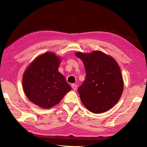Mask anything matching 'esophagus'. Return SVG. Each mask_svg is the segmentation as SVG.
Wrapping results in <instances>:
<instances>
[{
	"label": "esophagus",
	"instance_id": "esophagus-1",
	"mask_svg": "<svg viewBox=\"0 0 147 147\" xmlns=\"http://www.w3.org/2000/svg\"><path fill=\"white\" fill-rule=\"evenodd\" d=\"M71 87H72V88H73L74 90H76V89H77V86L76 84H72Z\"/></svg>",
	"mask_w": 147,
	"mask_h": 147
}]
</instances>
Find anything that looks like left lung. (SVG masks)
<instances>
[{
    "label": "left lung",
    "mask_w": 147,
    "mask_h": 147,
    "mask_svg": "<svg viewBox=\"0 0 147 147\" xmlns=\"http://www.w3.org/2000/svg\"><path fill=\"white\" fill-rule=\"evenodd\" d=\"M84 65L86 77L78 92L82 104L94 113L110 110L119 101L124 82L121 69L113 58L96 50L90 53L76 52Z\"/></svg>",
    "instance_id": "1"
}]
</instances>
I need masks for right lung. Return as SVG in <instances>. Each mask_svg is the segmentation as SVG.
<instances>
[{
  "label": "right lung",
  "instance_id": "add662e5",
  "mask_svg": "<svg viewBox=\"0 0 147 147\" xmlns=\"http://www.w3.org/2000/svg\"><path fill=\"white\" fill-rule=\"evenodd\" d=\"M60 58L47 52L29 65L23 76V87L28 98L36 105L48 109L59 103L71 87L58 72Z\"/></svg>",
  "mask_w": 147,
  "mask_h": 147
}]
</instances>
